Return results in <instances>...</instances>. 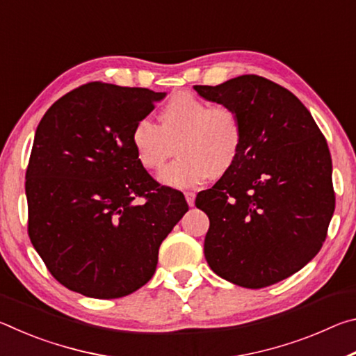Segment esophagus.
<instances>
[{"label":"esophagus","instance_id":"obj_1","mask_svg":"<svg viewBox=\"0 0 356 356\" xmlns=\"http://www.w3.org/2000/svg\"><path fill=\"white\" fill-rule=\"evenodd\" d=\"M195 197H196V195L193 191H186L185 193V200H186V202H188L190 207L195 206Z\"/></svg>","mask_w":356,"mask_h":356}]
</instances>
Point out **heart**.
I'll use <instances>...</instances> for the list:
<instances>
[{
	"label": "heart",
	"mask_w": 356,
	"mask_h": 356,
	"mask_svg": "<svg viewBox=\"0 0 356 356\" xmlns=\"http://www.w3.org/2000/svg\"><path fill=\"white\" fill-rule=\"evenodd\" d=\"M156 120V125L147 119L138 120L130 143L147 171L160 170L177 150L179 159L159 176L165 185L190 188L209 176L225 177L242 154L245 124L231 104L212 105L191 92H177L161 105Z\"/></svg>",
	"instance_id": "heart-1"
}]
</instances>
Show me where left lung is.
<instances>
[{"label": "left lung", "instance_id": "left-lung-1", "mask_svg": "<svg viewBox=\"0 0 356 356\" xmlns=\"http://www.w3.org/2000/svg\"><path fill=\"white\" fill-rule=\"evenodd\" d=\"M195 89L236 106L245 124L236 166L195 201L210 221L207 264L237 286L276 284L303 268L327 238L336 204L327 140L308 108L264 76Z\"/></svg>", "mask_w": 356, "mask_h": 356}]
</instances>
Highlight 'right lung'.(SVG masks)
Instances as JSON below:
<instances>
[{
	"instance_id": "right-lung-1",
	"label": "right lung",
	"mask_w": 356,
	"mask_h": 356,
	"mask_svg": "<svg viewBox=\"0 0 356 356\" xmlns=\"http://www.w3.org/2000/svg\"><path fill=\"white\" fill-rule=\"evenodd\" d=\"M165 92L86 83L63 95L35 130L26 170L28 236L70 291L120 298L152 278L159 248L188 210L136 160L134 125Z\"/></svg>"
}]
</instances>
